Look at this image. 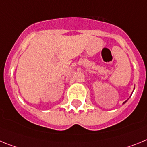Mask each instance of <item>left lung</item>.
Instances as JSON below:
<instances>
[{"instance_id":"1","label":"left lung","mask_w":147,"mask_h":147,"mask_svg":"<svg viewBox=\"0 0 147 147\" xmlns=\"http://www.w3.org/2000/svg\"><path fill=\"white\" fill-rule=\"evenodd\" d=\"M134 89H135V88H134ZM127 100H126V101H124V102H123V104H125V103H126V102H127Z\"/></svg>"}]
</instances>
